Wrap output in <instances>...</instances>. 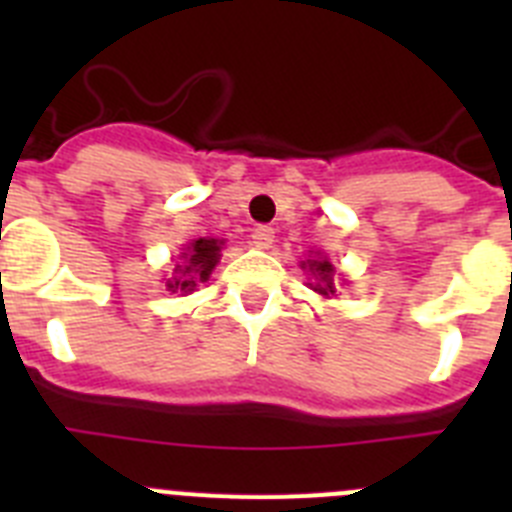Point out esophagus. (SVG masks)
<instances>
[{"label":"esophagus","mask_w":512,"mask_h":512,"mask_svg":"<svg viewBox=\"0 0 512 512\" xmlns=\"http://www.w3.org/2000/svg\"><path fill=\"white\" fill-rule=\"evenodd\" d=\"M251 241L256 248H271V243H274V228H269V225H259V228H253Z\"/></svg>","instance_id":"1"}]
</instances>
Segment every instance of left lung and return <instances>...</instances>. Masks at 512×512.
<instances>
[{"label": "left lung", "instance_id": "1", "mask_svg": "<svg viewBox=\"0 0 512 512\" xmlns=\"http://www.w3.org/2000/svg\"><path fill=\"white\" fill-rule=\"evenodd\" d=\"M310 264V271L312 274H318L320 284H315V292H320V295H333L336 292V287H333V264L325 259H310L307 261Z\"/></svg>", "mask_w": 512, "mask_h": 512}]
</instances>
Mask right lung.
<instances>
[{"label":"right lung","instance_id":"right-lung-1","mask_svg":"<svg viewBox=\"0 0 512 512\" xmlns=\"http://www.w3.org/2000/svg\"><path fill=\"white\" fill-rule=\"evenodd\" d=\"M184 259H187V266H176L179 277L169 279V284H166L171 292H192L197 282H205L210 277V271L215 269L217 259H220V241L200 238V241L189 243Z\"/></svg>","mask_w":512,"mask_h":512}]
</instances>
